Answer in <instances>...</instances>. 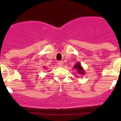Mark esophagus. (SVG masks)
Here are the masks:
<instances>
[{"label":"esophagus","mask_w":121,"mask_h":121,"mask_svg":"<svg viewBox=\"0 0 121 121\" xmlns=\"http://www.w3.org/2000/svg\"><path fill=\"white\" fill-rule=\"evenodd\" d=\"M63 64H64V63H63V61H59L58 62V65L59 67H63Z\"/></svg>","instance_id":"obj_1"}]
</instances>
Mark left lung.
I'll return each instance as SVG.
<instances>
[{
  "label": "left lung",
  "mask_w": 121,
  "mask_h": 121,
  "mask_svg": "<svg viewBox=\"0 0 121 121\" xmlns=\"http://www.w3.org/2000/svg\"><path fill=\"white\" fill-rule=\"evenodd\" d=\"M74 68L76 69V70L77 71L78 73L80 75H84L85 74V71H84L83 67L81 66V64L80 62H78L76 64L74 65Z\"/></svg>",
  "instance_id": "left-lung-1"
}]
</instances>
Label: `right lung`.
I'll list each match as a JSON object with an SVG mask.
<instances>
[{
    "label": "right lung",
    "mask_w": 121,
    "mask_h": 121,
    "mask_svg": "<svg viewBox=\"0 0 121 121\" xmlns=\"http://www.w3.org/2000/svg\"><path fill=\"white\" fill-rule=\"evenodd\" d=\"M43 68H44V67H43ZM45 69H46V68H45Z\"/></svg>",
    "instance_id": "right-lung-1"
}]
</instances>
